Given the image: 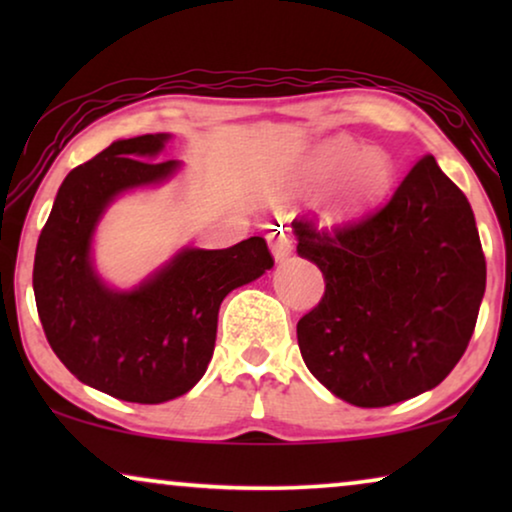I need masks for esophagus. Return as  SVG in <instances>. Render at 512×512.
<instances>
[{"label": "esophagus", "mask_w": 512, "mask_h": 512, "mask_svg": "<svg viewBox=\"0 0 512 512\" xmlns=\"http://www.w3.org/2000/svg\"><path fill=\"white\" fill-rule=\"evenodd\" d=\"M268 242H270V249H272V254H275L277 261H284V258L289 256L291 249H293L291 228L272 226L270 233H268Z\"/></svg>", "instance_id": "1"}]
</instances>
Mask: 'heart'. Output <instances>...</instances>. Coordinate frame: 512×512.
Wrapping results in <instances>:
<instances>
[{"label":"heart","mask_w":512,"mask_h":512,"mask_svg":"<svg viewBox=\"0 0 512 512\" xmlns=\"http://www.w3.org/2000/svg\"><path fill=\"white\" fill-rule=\"evenodd\" d=\"M305 174L314 186L335 179L326 216L340 221L366 212L389 193L394 184V163L380 149H361L352 139L333 137L312 151Z\"/></svg>","instance_id":"heart-1"}]
</instances>
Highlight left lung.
I'll return each instance as SVG.
<instances>
[{
  "mask_svg": "<svg viewBox=\"0 0 512 512\" xmlns=\"http://www.w3.org/2000/svg\"><path fill=\"white\" fill-rule=\"evenodd\" d=\"M291 226L326 282L298 321L310 373L359 408L438 387L471 342L487 263L473 209L436 158H419L361 219L324 228L296 216Z\"/></svg>",
  "mask_w": 512,
  "mask_h": 512,
  "instance_id": "obj_1",
  "label": "left lung"
}]
</instances>
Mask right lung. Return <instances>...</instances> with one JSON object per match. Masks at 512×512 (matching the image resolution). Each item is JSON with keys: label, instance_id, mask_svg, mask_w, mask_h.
<instances>
[{"label": "right lung", "instance_id": "1", "mask_svg": "<svg viewBox=\"0 0 512 512\" xmlns=\"http://www.w3.org/2000/svg\"><path fill=\"white\" fill-rule=\"evenodd\" d=\"M167 135L107 146L74 167L55 195L37 242L32 286L46 340L69 373L130 403H165L193 389L214 354L221 300L275 265L268 242L249 237L228 249H186L130 293L97 279L90 237L104 207L128 188L177 170L151 163Z\"/></svg>", "mask_w": 512, "mask_h": 512}]
</instances>
